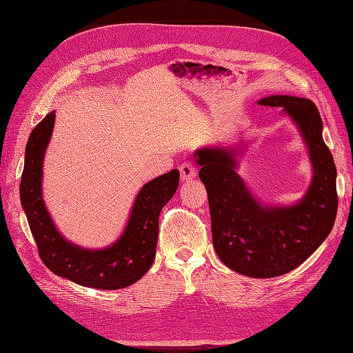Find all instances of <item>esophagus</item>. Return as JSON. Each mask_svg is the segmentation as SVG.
Listing matches in <instances>:
<instances>
[{
    "label": "esophagus",
    "mask_w": 353,
    "mask_h": 353,
    "mask_svg": "<svg viewBox=\"0 0 353 353\" xmlns=\"http://www.w3.org/2000/svg\"><path fill=\"white\" fill-rule=\"evenodd\" d=\"M179 172H181V179L187 181V179H191V178L196 176L197 169H196L194 163L184 162V163L179 165Z\"/></svg>",
    "instance_id": "obj_1"
}]
</instances>
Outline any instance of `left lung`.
Instances as JSON below:
<instances>
[{"mask_svg":"<svg viewBox=\"0 0 353 353\" xmlns=\"http://www.w3.org/2000/svg\"><path fill=\"white\" fill-rule=\"evenodd\" d=\"M259 104L283 108L309 147L314 178L297 205L262 208L236 172V148H201L194 157L208 191L212 240L219 259L239 274L272 279L297 268L327 239L337 215V172L314 101L272 95Z\"/></svg>","mask_w":353,"mask_h":353,"instance_id":"obj_1","label":"left lung"}]
</instances>
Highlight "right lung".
Here are the masks:
<instances>
[{
    "mask_svg": "<svg viewBox=\"0 0 353 353\" xmlns=\"http://www.w3.org/2000/svg\"><path fill=\"white\" fill-rule=\"evenodd\" d=\"M54 112L48 113L30 132L20 181V201L39 258L50 271L77 284L101 290L125 288L137 283L152 268L159 237V215L175 194L179 170L172 169L141 188L126 230L113 245L103 250L81 249L60 236L41 193L42 160L54 126Z\"/></svg>",
    "mask_w": 353,
    "mask_h": 353,
    "instance_id": "obj_1",
    "label": "right lung"
}]
</instances>
